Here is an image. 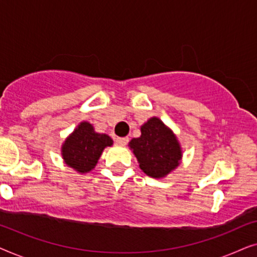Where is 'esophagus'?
<instances>
[{
    "instance_id": "1",
    "label": "esophagus",
    "mask_w": 257,
    "mask_h": 257,
    "mask_svg": "<svg viewBox=\"0 0 257 257\" xmlns=\"http://www.w3.org/2000/svg\"><path fill=\"white\" fill-rule=\"evenodd\" d=\"M127 143H128L127 137H124V138H117V139H115V144H117V145H119V146L127 145Z\"/></svg>"
}]
</instances>
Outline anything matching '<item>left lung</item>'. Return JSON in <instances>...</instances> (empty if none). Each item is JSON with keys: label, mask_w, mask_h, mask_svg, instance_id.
Wrapping results in <instances>:
<instances>
[{"label": "left lung", "mask_w": 257, "mask_h": 257, "mask_svg": "<svg viewBox=\"0 0 257 257\" xmlns=\"http://www.w3.org/2000/svg\"><path fill=\"white\" fill-rule=\"evenodd\" d=\"M140 131L142 136L133 138L128 144L139 167L149 177L165 178L181 161L182 151L177 137L157 117L150 118Z\"/></svg>", "instance_id": "8db88e82"}]
</instances>
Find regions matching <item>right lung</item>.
<instances>
[{"mask_svg":"<svg viewBox=\"0 0 257 257\" xmlns=\"http://www.w3.org/2000/svg\"><path fill=\"white\" fill-rule=\"evenodd\" d=\"M112 144L107 135L94 132L90 122L82 121L62 145V157L69 167L87 173L96 166L105 147Z\"/></svg>","mask_w":257,"mask_h":257,"instance_id":"right-lung-1","label":"right lung"}]
</instances>
